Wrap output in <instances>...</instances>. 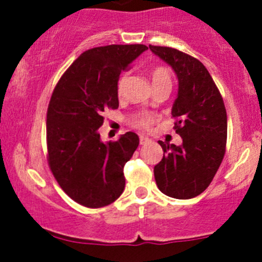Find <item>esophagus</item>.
Instances as JSON below:
<instances>
[{
    "instance_id": "esophagus-1",
    "label": "esophagus",
    "mask_w": 262,
    "mask_h": 262,
    "mask_svg": "<svg viewBox=\"0 0 262 262\" xmlns=\"http://www.w3.org/2000/svg\"><path fill=\"white\" fill-rule=\"evenodd\" d=\"M139 143H141V146H146V144L150 143V139L147 138V137L141 136L139 137Z\"/></svg>"
}]
</instances>
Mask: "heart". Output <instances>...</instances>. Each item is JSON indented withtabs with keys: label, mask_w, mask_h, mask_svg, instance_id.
I'll return each instance as SVG.
<instances>
[{
	"label": "heart",
	"mask_w": 262,
	"mask_h": 262,
	"mask_svg": "<svg viewBox=\"0 0 262 262\" xmlns=\"http://www.w3.org/2000/svg\"><path fill=\"white\" fill-rule=\"evenodd\" d=\"M150 80H152L153 84L161 83V82H171L170 72H168L167 68L157 66V67L152 68V71H150ZM124 86H125V76H120L118 82H116V94H118V96H121V95H123ZM156 121H157V116L156 115L142 114L136 116V118L133 119L132 125L136 126L137 129L148 132L152 129L153 124H155Z\"/></svg>",
	"instance_id": "obj_1"
}]
</instances>
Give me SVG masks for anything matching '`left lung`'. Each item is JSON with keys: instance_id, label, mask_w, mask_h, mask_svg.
I'll return each mask as SVG.
<instances>
[{"instance_id": "1", "label": "left lung", "mask_w": 262, "mask_h": 262, "mask_svg": "<svg viewBox=\"0 0 262 262\" xmlns=\"http://www.w3.org/2000/svg\"><path fill=\"white\" fill-rule=\"evenodd\" d=\"M149 49L168 63L179 78L172 118L173 129L182 138V146L158 142L163 157L153 170L156 184L167 196L191 199L209 186L226 153L223 97L196 58L170 47L149 46Z\"/></svg>"}]
</instances>
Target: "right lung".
Masks as SVG:
<instances>
[{
  "label": "right lung",
  "mask_w": 262,
  "mask_h": 262,
  "mask_svg": "<svg viewBox=\"0 0 262 262\" xmlns=\"http://www.w3.org/2000/svg\"><path fill=\"white\" fill-rule=\"evenodd\" d=\"M148 48L113 44L83 52L53 90L47 112L48 165L63 191L87 208L114 203L125 187L123 168L139 144L133 132L102 143L97 129L119 107L121 71Z\"/></svg>",
  "instance_id": "add662e5"
}]
</instances>
